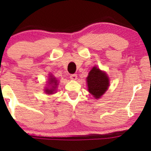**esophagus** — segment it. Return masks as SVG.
I'll return each mask as SVG.
<instances>
[{"mask_svg": "<svg viewBox=\"0 0 151 151\" xmlns=\"http://www.w3.org/2000/svg\"><path fill=\"white\" fill-rule=\"evenodd\" d=\"M70 78H71V79L73 80H77V78H78L77 74H71V75L70 76Z\"/></svg>", "mask_w": 151, "mask_h": 151, "instance_id": "esophagus-1", "label": "esophagus"}]
</instances>
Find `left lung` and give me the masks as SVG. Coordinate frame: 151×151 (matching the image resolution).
Here are the masks:
<instances>
[{"mask_svg": "<svg viewBox=\"0 0 151 151\" xmlns=\"http://www.w3.org/2000/svg\"><path fill=\"white\" fill-rule=\"evenodd\" d=\"M87 79L88 90L96 99L100 98L107 90L109 80L106 73L94 67L88 73Z\"/></svg>", "mask_w": 151, "mask_h": 151, "instance_id": "left-lung-1", "label": "left lung"}]
</instances>
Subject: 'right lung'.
Segmentation results:
<instances>
[{
	"instance_id": "obj_1",
	"label": "right lung",
	"mask_w": 151,
	"mask_h": 151,
	"mask_svg": "<svg viewBox=\"0 0 151 151\" xmlns=\"http://www.w3.org/2000/svg\"><path fill=\"white\" fill-rule=\"evenodd\" d=\"M49 83L51 86V88H46L45 92L47 94H52L53 93V91H55V88H56V86L58 85L57 80H55V78L51 77V78L49 80Z\"/></svg>"
}]
</instances>
